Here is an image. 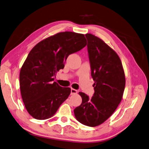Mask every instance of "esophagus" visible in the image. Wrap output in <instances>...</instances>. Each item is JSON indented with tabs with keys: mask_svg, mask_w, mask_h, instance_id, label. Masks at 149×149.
Here are the masks:
<instances>
[{
	"mask_svg": "<svg viewBox=\"0 0 149 149\" xmlns=\"http://www.w3.org/2000/svg\"><path fill=\"white\" fill-rule=\"evenodd\" d=\"M78 93V91L75 89H73V88H71V90H70V93L71 94H76V93Z\"/></svg>",
	"mask_w": 149,
	"mask_h": 149,
	"instance_id": "obj_1",
	"label": "esophagus"
}]
</instances>
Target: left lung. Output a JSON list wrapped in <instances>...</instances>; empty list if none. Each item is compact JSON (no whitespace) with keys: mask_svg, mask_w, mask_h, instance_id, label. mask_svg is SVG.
Returning <instances> with one entry per match:
<instances>
[{"mask_svg":"<svg viewBox=\"0 0 149 149\" xmlns=\"http://www.w3.org/2000/svg\"><path fill=\"white\" fill-rule=\"evenodd\" d=\"M86 37L95 92L92 98L79 92L82 102L74 109V113L81 124L95 127L107 120L118 107L126 80L118 54L97 36L88 33Z\"/></svg>","mask_w":149,"mask_h":149,"instance_id":"8db88e82","label":"left lung"}]
</instances>
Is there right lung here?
<instances>
[{
    "mask_svg": "<svg viewBox=\"0 0 149 149\" xmlns=\"http://www.w3.org/2000/svg\"><path fill=\"white\" fill-rule=\"evenodd\" d=\"M83 34L59 33L38 42L31 49L19 73L22 97L31 116L37 120L51 118L69 97L70 88L54 82L70 54L86 46Z\"/></svg>",
    "mask_w": 149,
    "mask_h": 149,
    "instance_id": "obj_1",
    "label": "right lung"
}]
</instances>
